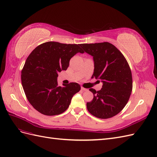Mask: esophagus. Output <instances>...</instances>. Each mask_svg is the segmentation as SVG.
Masks as SVG:
<instances>
[{
    "label": "esophagus",
    "instance_id": "esophagus-1",
    "mask_svg": "<svg viewBox=\"0 0 157 157\" xmlns=\"http://www.w3.org/2000/svg\"><path fill=\"white\" fill-rule=\"evenodd\" d=\"M81 89H82V91H88V89L84 88V87H81Z\"/></svg>",
    "mask_w": 157,
    "mask_h": 157
}]
</instances>
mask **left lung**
<instances>
[{"label": "left lung", "instance_id": "obj_1", "mask_svg": "<svg viewBox=\"0 0 157 157\" xmlns=\"http://www.w3.org/2000/svg\"><path fill=\"white\" fill-rule=\"evenodd\" d=\"M84 51L93 56L94 72L91 78L100 79L102 87L87 102L89 113L101 119L113 117L122 110L130 97L133 81L131 69L126 58L113 44L108 42L80 44Z\"/></svg>", "mask_w": 157, "mask_h": 157}]
</instances>
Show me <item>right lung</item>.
Masks as SVG:
<instances>
[{
    "instance_id": "right-lung-1",
    "label": "right lung",
    "mask_w": 157,
    "mask_h": 157,
    "mask_svg": "<svg viewBox=\"0 0 157 157\" xmlns=\"http://www.w3.org/2000/svg\"><path fill=\"white\" fill-rule=\"evenodd\" d=\"M81 44L48 41L31 52L21 70V79L25 96L33 108L44 115L63 113L71 98L79 91L77 83L58 85V73L66 70L76 53H83Z\"/></svg>"
}]
</instances>
